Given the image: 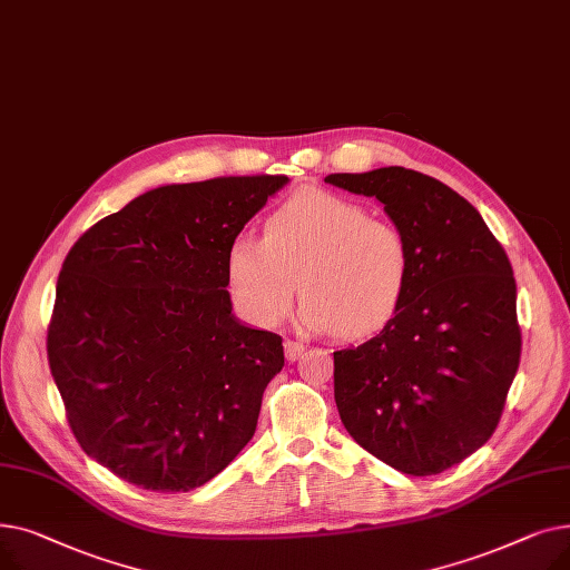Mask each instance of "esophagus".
Masks as SVG:
<instances>
[{
    "label": "esophagus",
    "mask_w": 570,
    "mask_h": 570,
    "mask_svg": "<svg viewBox=\"0 0 570 570\" xmlns=\"http://www.w3.org/2000/svg\"><path fill=\"white\" fill-rule=\"evenodd\" d=\"M284 353H286V361H288V363H295L297 357H301V355L305 353V344H303V342L286 340V342H284Z\"/></svg>",
    "instance_id": "esophagus-1"
}]
</instances>
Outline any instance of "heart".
I'll use <instances>...</instances> for the list:
<instances>
[{
    "label": "heart",
    "instance_id": "b5f03b06",
    "mask_svg": "<svg viewBox=\"0 0 570 570\" xmlns=\"http://www.w3.org/2000/svg\"><path fill=\"white\" fill-rule=\"evenodd\" d=\"M406 233L361 203L305 191L265 219L263 239L237 235L226 254L237 309L256 325L282 321L301 282V321L337 340L372 337L395 318L411 286Z\"/></svg>",
    "mask_w": 570,
    "mask_h": 570
}]
</instances>
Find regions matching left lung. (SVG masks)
<instances>
[{"label": "left lung", "instance_id": "obj_1", "mask_svg": "<svg viewBox=\"0 0 570 570\" xmlns=\"http://www.w3.org/2000/svg\"><path fill=\"white\" fill-rule=\"evenodd\" d=\"M325 183L374 196L411 245L404 305L361 346L335 351V402L367 453L409 475L460 464L494 434L522 351L511 261L481 213L402 166Z\"/></svg>", "mask_w": 570, "mask_h": 570}]
</instances>
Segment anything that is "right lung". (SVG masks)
I'll return each instance as SVG.
<instances>
[{"label": "right lung", "mask_w": 570, "mask_h": 570, "mask_svg": "<svg viewBox=\"0 0 570 570\" xmlns=\"http://www.w3.org/2000/svg\"><path fill=\"white\" fill-rule=\"evenodd\" d=\"M286 183L245 175L159 187L67 254L50 374L82 451L122 481L189 492L254 436L284 346L230 314L226 254Z\"/></svg>", "instance_id": "obj_1"}]
</instances>
